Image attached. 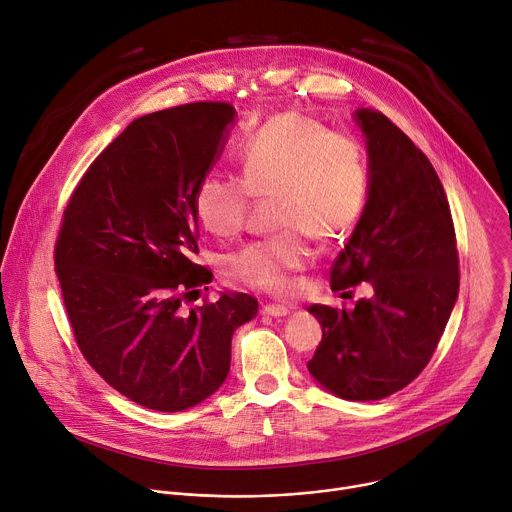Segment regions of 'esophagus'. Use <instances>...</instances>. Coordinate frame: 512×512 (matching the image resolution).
<instances>
[{
    "label": "esophagus",
    "instance_id": "34e87169",
    "mask_svg": "<svg viewBox=\"0 0 512 512\" xmlns=\"http://www.w3.org/2000/svg\"><path fill=\"white\" fill-rule=\"evenodd\" d=\"M261 314L263 316H271V318H283V316L289 314V308L279 306V304H267V306H263Z\"/></svg>",
    "mask_w": 512,
    "mask_h": 512
}]
</instances>
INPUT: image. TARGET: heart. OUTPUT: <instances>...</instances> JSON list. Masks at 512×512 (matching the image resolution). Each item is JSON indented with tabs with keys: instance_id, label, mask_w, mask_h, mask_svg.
I'll return each mask as SVG.
<instances>
[{
	"instance_id": "1",
	"label": "heart",
	"mask_w": 512,
	"mask_h": 512,
	"mask_svg": "<svg viewBox=\"0 0 512 512\" xmlns=\"http://www.w3.org/2000/svg\"><path fill=\"white\" fill-rule=\"evenodd\" d=\"M239 166L241 180H200L194 212L206 231L231 239L245 229L255 200L275 198V221L287 231L245 245L229 257L227 269L247 287L289 296L310 259L308 237L334 241L358 223L371 188L367 156L354 137L283 111L245 141Z\"/></svg>"
}]
</instances>
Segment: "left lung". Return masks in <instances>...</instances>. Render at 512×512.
<instances>
[{"instance_id": "1", "label": "left lung", "mask_w": 512, "mask_h": 512, "mask_svg": "<svg viewBox=\"0 0 512 512\" xmlns=\"http://www.w3.org/2000/svg\"><path fill=\"white\" fill-rule=\"evenodd\" d=\"M371 188L360 221L330 269L334 291L369 281L354 310L314 304L322 324L308 369L348 401H379L427 367L460 289L448 196L427 156L381 111L358 109ZM348 294V291H344Z\"/></svg>"}]
</instances>
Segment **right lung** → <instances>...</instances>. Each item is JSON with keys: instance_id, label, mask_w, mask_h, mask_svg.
<instances>
[{"instance_id": "1", "label": "right lung", "mask_w": 512, "mask_h": 512, "mask_svg": "<svg viewBox=\"0 0 512 512\" xmlns=\"http://www.w3.org/2000/svg\"><path fill=\"white\" fill-rule=\"evenodd\" d=\"M235 107L196 101L143 115L72 190L54 271L72 336L107 385L156 411L212 395L231 369L233 332L257 316L247 294L186 310L212 271L194 263V194Z\"/></svg>"}]
</instances>
